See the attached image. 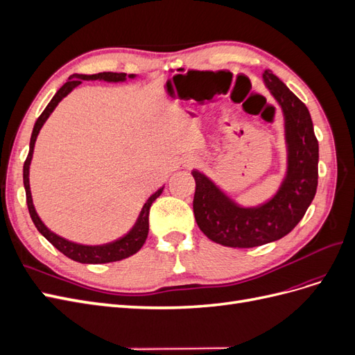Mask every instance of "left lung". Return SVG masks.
<instances>
[{
	"mask_svg": "<svg viewBox=\"0 0 355 355\" xmlns=\"http://www.w3.org/2000/svg\"><path fill=\"white\" fill-rule=\"evenodd\" d=\"M262 77L284 115L287 168L275 196L259 206L244 207L206 175L192 170V204L200 230L211 241L239 249L283 239L304 218L318 185V141L308 108L271 69Z\"/></svg>",
	"mask_w": 355,
	"mask_h": 355,
	"instance_id": "1",
	"label": "left lung"
}]
</instances>
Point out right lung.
I'll return each instance as SVG.
<instances>
[{
    "instance_id": "1",
    "label": "right lung",
    "mask_w": 355,
    "mask_h": 355,
    "mask_svg": "<svg viewBox=\"0 0 355 355\" xmlns=\"http://www.w3.org/2000/svg\"><path fill=\"white\" fill-rule=\"evenodd\" d=\"M135 77H136L135 73L127 75L124 72H99V73H93V75H83V73L71 75L69 80L62 85L55 96H53V99L46 106V110L42 111V114L38 116V120L35 121V125H34V130H32V135H31L29 154H28V157L25 159V164H24V185H25L26 204H28L31 219H32V222H34L37 230L42 234V237H46L60 253L68 256L69 259H72L75 262H80V263L116 262V261L125 259V257L132 256L136 252L141 250V247L144 245V243L148 237V231H149V209H151L153 202L161 196V192H163L164 187H161L158 191H155L154 194L146 200L141 213H139V218H137L136 223L133 225V228L128 231L124 237L118 239L112 243H106V244H101V245H85V244L69 241L67 239L59 237L58 234L51 232L46 227V225L42 223V220L40 219L38 213L34 207V201H32L31 187H29V166L32 161V154H34L37 136L41 130V127L44 125V123L47 121L50 114L55 111V108L59 105V102L65 98V96H68L75 87H78L83 81L99 80V81H106V83H123L127 78L132 80Z\"/></svg>"
}]
</instances>
